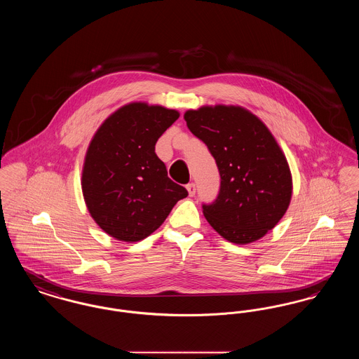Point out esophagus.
<instances>
[{
  "label": "esophagus",
  "mask_w": 359,
  "mask_h": 359,
  "mask_svg": "<svg viewBox=\"0 0 359 359\" xmlns=\"http://www.w3.org/2000/svg\"><path fill=\"white\" fill-rule=\"evenodd\" d=\"M187 191L189 196H194V195H195V192H196V187H195V184H194V183H189V184H187Z\"/></svg>",
  "instance_id": "esophagus-1"
}]
</instances>
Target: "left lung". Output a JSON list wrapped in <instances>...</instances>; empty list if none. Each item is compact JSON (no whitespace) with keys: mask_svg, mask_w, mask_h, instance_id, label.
Instances as JSON below:
<instances>
[{"mask_svg":"<svg viewBox=\"0 0 359 359\" xmlns=\"http://www.w3.org/2000/svg\"><path fill=\"white\" fill-rule=\"evenodd\" d=\"M188 129L215 158L221 188L203 214L223 238L245 245L262 238L288 210L290 165L265 123L241 106H203L184 114Z\"/></svg>","mask_w":359,"mask_h":359,"instance_id":"8db88e82","label":"left lung"}]
</instances>
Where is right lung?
Here are the masks:
<instances>
[{
    "mask_svg": "<svg viewBox=\"0 0 359 359\" xmlns=\"http://www.w3.org/2000/svg\"><path fill=\"white\" fill-rule=\"evenodd\" d=\"M179 116L158 104L128 103L93 137L82 191L90 215L110 237L123 242L147 238L187 196L154 152L157 140Z\"/></svg>",
    "mask_w": 359,
    "mask_h": 359,
    "instance_id": "obj_1",
    "label": "right lung"
}]
</instances>
